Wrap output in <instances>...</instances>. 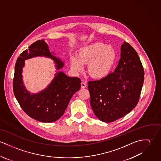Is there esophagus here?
I'll return each mask as SVG.
<instances>
[{"label": "esophagus", "mask_w": 161, "mask_h": 161, "mask_svg": "<svg viewBox=\"0 0 161 161\" xmlns=\"http://www.w3.org/2000/svg\"><path fill=\"white\" fill-rule=\"evenodd\" d=\"M86 86H87V85H86V84L85 82H82V83H81V88H82V89L86 88Z\"/></svg>", "instance_id": "esophagus-1"}]
</instances>
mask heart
<instances>
[{
  "label": "heart",
  "mask_w": 161,
  "mask_h": 161,
  "mask_svg": "<svg viewBox=\"0 0 161 161\" xmlns=\"http://www.w3.org/2000/svg\"><path fill=\"white\" fill-rule=\"evenodd\" d=\"M115 56V49L112 46L94 43L82 47L77 57L70 58V68L75 73H80L84 70V64H88L87 71L90 75L95 79H101L110 72Z\"/></svg>",
  "instance_id": "obj_1"
}]
</instances>
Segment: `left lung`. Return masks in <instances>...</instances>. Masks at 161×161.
<instances>
[{
    "label": "left lung",
    "instance_id": "left-lung-1",
    "mask_svg": "<svg viewBox=\"0 0 161 161\" xmlns=\"http://www.w3.org/2000/svg\"><path fill=\"white\" fill-rule=\"evenodd\" d=\"M120 56L112 73L88 82L93 113L105 123L123 117L136 106L144 82V69L135 49L124 42Z\"/></svg>",
    "mask_w": 161,
    "mask_h": 161
}]
</instances>
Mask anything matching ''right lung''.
Returning a JSON list of instances; mask_svg holds the SVG:
<instances>
[{"instance_id":"add662e5","label":"right lung","mask_w":161,"mask_h":161,"mask_svg":"<svg viewBox=\"0 0 161 161\" xmlns=\"http://www.w3.org/2000/svg\"><path fill=\"white\" fill-rule=\"evenodd\" d=\"M38 56L51 58L57 70L54 79L44 90L31 93L25 87L22 72L25 60ZM64 63L50 52L44 40H38L20 54L15 66L13 89L15 98L23 111L31 118L43 123H52L60 118L69 104L73 95L80 89L81 80L79 77H70L60 71Z\"/></svg>"}]
</instances>
